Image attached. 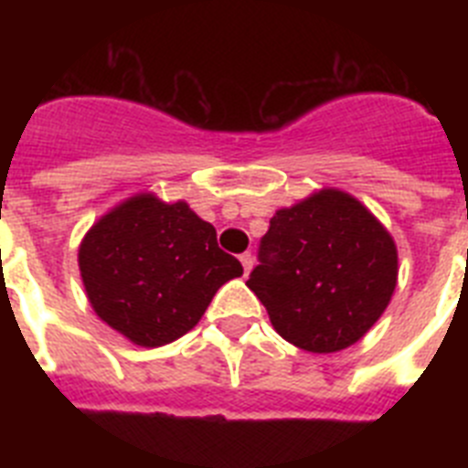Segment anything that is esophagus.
<instances>
[{"mask_svg": "<svg viewBox=\"0 0 468 468\" xmlns=\"http://www.w3.org/2000/svg\"><path fill=\"white\" fill-rule=\"evenodd\" d=\"M239 260H241L243 271H246V274H248V271H250V270H253V264H255V258H253V255H250V253H243L241 258H239Z\"/></svg>", "mask_w": 468, "mask_h": 468, "instance_id": "1", "label": "esophagus"}]
</instances>
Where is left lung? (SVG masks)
Wrapping results in <instances>:
<instances>
[{
  "mask_svg": "<svg viewBox=\"0 0 468 468\" xmlns=\"http://www.w3.org/2000/svg\"><path fill=\"white\" fill-rule=\"evenodd\" d=\"M258 262L246 285L276 333L312 354L361 340L387 309L399 274L394 239L337 189L276 210Z\"/></svg>",
  "mask_w": 468,
  "mask_h": 468,
  "instance_id": "obj_1",
  "label": "left lung"
}]
</instances>
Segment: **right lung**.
<instances>
[{
    "label": "right lung",
    "mask_w": 468,
    "mask_h": 468,
    "mask_svg": "<svg viewBox=\"0 0 468 468\" xmlns=\"http://www.w3.org/2000/svg\"><path fill=\"white\" fill-rule=\"evenodd\" d=\"M80 270L95 314L140 346H161L198 324L220 285L243 274L218 234L185 201L140 194L86 234Z\"/></svg>",
    "instance_id": "1"
}]
</instances>
